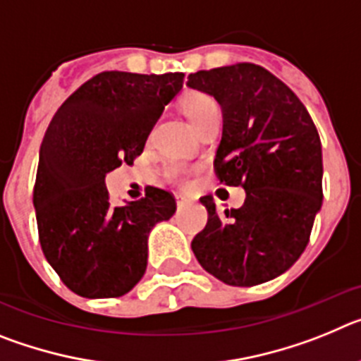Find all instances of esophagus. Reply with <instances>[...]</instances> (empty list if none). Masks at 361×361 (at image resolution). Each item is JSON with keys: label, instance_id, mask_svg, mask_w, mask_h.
Instances as JSON below:
<instances>
[{"label": "esophagus", "instance_id": "esophagus-1", "mask_svg": "<svg viewBox=\"0 0 361 361\" xmlns=\"http://www.w3.org/2000/svg\"><path fill=\"white\" fill-rule=\"evenodd\" d=\"M186 204H190V199H186V197H183V195H177L178 208H183V206H186Z\"/></svg>", "mask_w": 361, "mask_h": 361}]
</instances>
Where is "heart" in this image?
Instances as JSON below:
<instances>
[{
  "label": "heart",
  "instance_id": "obj_1",
  "mask_svg": "<svg viewBox=\"0 0 361 361\" xmlns=\"http://www.w3.org/2000/svg\"><path fill=\"white\" fill-rule=\"evenodd\" d=\"M183 110L188 119H190V123L199 130L209 117L219 114V104L208 94L195 92V94H190L184 99ZM188 175H190V168H186L184 164H177L175 162V164H170L166 168V177L173 180V183H184Z\"/></svg>",
  "mask_w": 361,
  "mask_h": 361
}]
</instances>
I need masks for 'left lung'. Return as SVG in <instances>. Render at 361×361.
<instances>
[{
  "label": "left lung",
  "instance_id": "8db88e82",
  "mask_svg": "<svg viewBox=\"0 0 361 361\" xmlns=\"http://www.w3.org/2000/svg\"><path fill=\"white\" fill-rule=\"evenodd\" d=\"M222 108V141L215 173L245 190L244 206L216 212L200 199L208 224L191 250L204 269L228 286L250 288L286 273L304 253L320 212L322 142L295 92L253 63L188 75Z\"/></svg>",
  "mask_w": 361,
  "mask_h": 361
}]
</instances>
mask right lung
Here are the masks:
<instances>
[{
    "instance_id": "1",
    "label": "right lung",
    "mask_w": 361,
    "mask_h": 361,
    "mask_svg": "<svg viewBox=\"0 0 361 361\" xmlns=\"http://www.w3.org/2000/svg\"><path fill=\"white\" fill-rule=\"evenodd\" d=\"M184 73L101 72L73 92L43 137L34 186L41 250L66 288L85 298L126 295L142 279L148 235L177 209L171 193L146 188L114 206L104 177L132 164Z\"/></svg>"
}]
</instances>
